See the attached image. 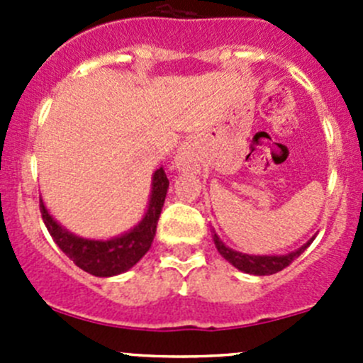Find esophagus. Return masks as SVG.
I'll return each instance as SVG.
<instances>
[{
  "label": "esophagus",
  "mask_w": 363,
  "mask_h": 363,
  "mask_svg": "<svg viewBox=\"0 0 363 363\" xmlns=\"http://www.w3.org/2000/svg\"><path fill=\"white\" fill-rule=\"evenodd\" d=\"M175 168L182 174H199L200 172V149L193 138H188L181 144L175 155Z\"/></svg>",
  "instance_id": "obj_1"
}]
</instances>
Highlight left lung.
Returning a JSON list of instances; mask_svg holds the SVG:
<instances>
[{
  "label": "left lung",
  "mask_w": 363,
  "mask_h": 363,
  "mask_svg": "<svg viewBox=\"0 0 363 363\" xmlns=\"http://www.w3.org/2000/svg\"><path fill=\"white\" fill-rule=\"evenodd\" d=\"M212 239H214L216 244V250L219 251V255L226 259L228 263H232L235 269H239L240 272H246V274H252V276H270V274H276L279 270L286 269L295 258H298L307 247L311 246V242L314 240L309 239L302 247L298 250L286 252V255H247V252H240L232 250V247L226 246L221 239L218 237V233L212 230Z\"/></svg>",
  "instance_id": "obj_1"
}]
</instances>
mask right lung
<instances>
[{"label":"right lung","instance_id":"right-lung-1","mask_svg":"<svg viewBox=\"0 0 363 363\" xmlns=\"http://www.w3.org/2000/svg\"><path fill=\"white\" fill-rule=\"evenodd\" d=\"M168 184L170 182H168L167 174H164L163 167H160L152 174L151 195H149L144 218L131 230L107 240L86 239V237L69 232L50 216L43 200H40V212H42L43 223H45L54 242L79 269L86 270L91 276L112 277L137 265L142 256L149 251L152 240H155L156 226H158Z\"/></svg>","mask_w":363,"mask_h":363}]
</instances>
